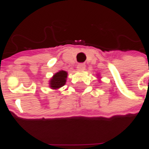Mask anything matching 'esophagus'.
Returning <instances> with one entry per match:
<instances>
[{
    "mask_svg": "<svg viewBox=\"0 0 149 149\" xmlns=\"http://www.w3.org/2000/svg\"><path fill=\"white\" fill-rule=\"evenodd\" d=\"M77 68L78 71H84L85 69V65L84 64H79Z\"/></svg>",
    "mask_w": 149,
    "mask_h": 149,
    "instance_id": "1",
    "label": "esophagus"
}]
</instances>
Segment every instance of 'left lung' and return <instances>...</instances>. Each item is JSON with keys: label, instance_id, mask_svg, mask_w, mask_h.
Here are the masks:
<instances>
[{"label": "left lung", "instance_id": "left-lung-1", "mask_svg": "<svg viewBox=\"0 0 149 149\" xmlns=\"http://www.w3.org/2000/svg\"><path fill=\"white\" fill-rule=\"evenodd\" d=\"M98 78H99V77H98Z\"/></svg>", "mask_w": 149, "mask_h": 149}]
</instances>
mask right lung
I'll use <instances>...</instances> for the list:
<instances>
[{
	"mask_svg": "<svg viewBox=\"0 0 149 149\" xmlns=\"http://www.w3.org/2000/svg\"><path fill=\"white\" fill-rule=\"evenodd\" d=\"M67 77H68V72L64 70H61L56 72L49 80V84L50 88L56 90L60 88L63 87L66 83Z\"/></svg>",
	"mask_w": 149,
	"mask_h": 149,
	"instance_id": "add662e5",
	"label": "right lung"
}]
</instances>
